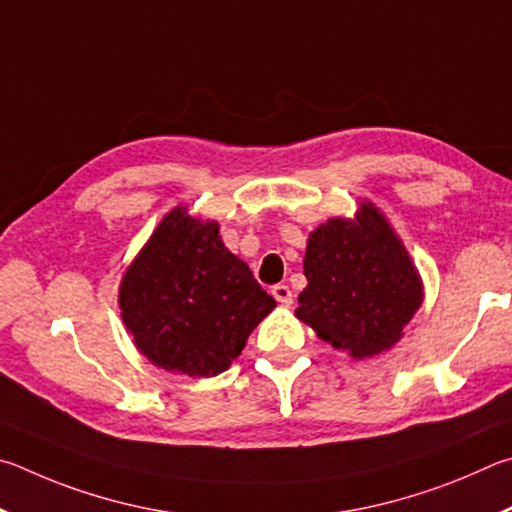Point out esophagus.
I'll list each match as a JSON object with an SVG mask.
<instances>
[{
    "label": "esophagus",
    "instance_id": "obj_1",
    "mask_svg": "<svg viewBox=\"0 0 512 512\" xmlns=\"http://www.w3.org/2000/svg\"><path fill=\"white\" fill-rule=\"evenodd\" d=\"M272 297L279 301L281 306H290V303H292V290L288 288V285H274Z\"/></svg>",
    "mask_w": 512,
    "mask_h": 512
}]
</instances>
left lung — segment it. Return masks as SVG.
Segmentation results:
<instances>
[{
    "instance_id": "1",
    "label": "left lung",
    "mask_w": 512,
    "mask_h": 512,
    "mask_svg": "<svg viewBox=\"0 0 512 512\" xmlns=\"http://www.w3.org/2000/svg\"><path fill=\"white\" fill-rule=\"evenodd\" d=\"M303 274L294 315L353 360L396 346L425 299L418 267L371 200L353 218L337 215L310 231Z\"/></svg>"
}]
</instances>
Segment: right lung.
<instances>
[{"instance_id":"obj_1","label":"right lung","mask_w":512,"mask_h":512,"mask_svg":"<svg viewBox=\"0 0 512 512\" xmlns=\"http://www.w3.org/2000/svg\"><path fill=\"white\" fill-rule=\"evenodd\" d=\"M119 308L150 364L213 378L229 369L276 301L224 247L218 220L197 218L177 204L125 267Z\"/></svg>"}]
</instances>
